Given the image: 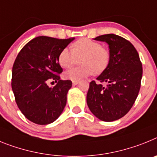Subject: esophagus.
I'll return each mask as SVG.
<instances>
[{
    "mask_svg": "<svg viewBox=\"0 0 157 157\" xmlns=\"http://www.w3.org/2000/svg\"><path fill=\"white\" fill-rule=\"evenodd\" d=\"M79 81H77V80H74V81H73V85H77V84H78Z\"/></svg>",
    "mask_w": 157,
    "mask_h": 157,
    "instance_id": "1",
    "label": "esophagus"
}]
</instances>
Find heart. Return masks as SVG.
Returning a JSON list of instances; mask_svg holds the SVG:
<instances>
[{"label":"heart","instance_id":"1","mask_svg":"<svg viewBox=\"0 0 157 157\" xmlns=\"http://www.w3.org/2000/svg\"><path fill=\"white\" fill-rule=\"evenodd\" d=\"M80 58L81 65L65 73L66 79L80 80L94 73L99 75L107 69L110 62V53L96 41L89 39H80L72 45V50L64 48L58 55V62L62 67H73Z\"/></svg>","mask_w":157,"mask_h":157}]
</instances>
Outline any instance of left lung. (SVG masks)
Masks as SVG:
<instances>
[{
  "label": "left lung",
  "instance_id": "8db88e82",
  "mask_svg": "<svg viewBox=\"0 0 157 157\" xmlns=\"http://www.w3.org/2000/svg\"><path fill=\"white\" fill-rule=\"evenodd\" d=\"M94 39L109 45L110 62L96 78L100 83L90 82L87 103L99 119L112 122L126 115L133 107L141 88L142 64L135 47L126 39L107 34ZM103 82L107 83L106 86L101 85Z\"/></svg>",
  "mask_w": 157,
  "mask_h": 157
}]
</instances>
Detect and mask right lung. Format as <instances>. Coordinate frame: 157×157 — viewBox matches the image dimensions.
<instances>
[{
    "label": "right lung",
    "instance_id": "right-lung-1",
    "mask_svg": "<svg viewBox=\"0 0 157 157\" xmlns=\"http://www.w3.org/2000/svg\"><path fill=\"white\" fill-rule=\"evenodd\" d=\"M74 39L39 36L28 42L16 57L12 88L19 109L31 122L50 124L63 111L72 81L60 80L62 68L58 55ZM52 80L57 84L50 88L48 84Z\"/></svg>",
    "mask_w": 157,
    "mask_h": 157
}]
</instances>
